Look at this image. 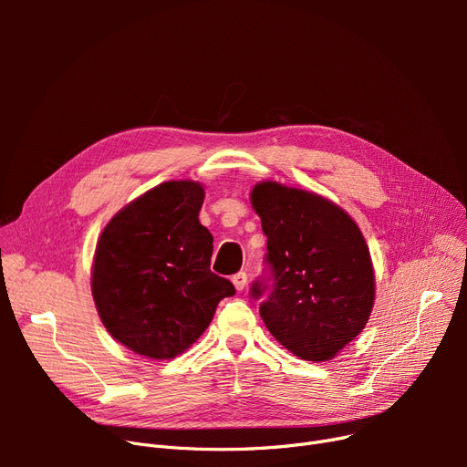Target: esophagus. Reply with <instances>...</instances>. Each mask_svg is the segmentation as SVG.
<instances>
[{"instance_id":"obj_1","label":"esophagus","mask_w":467,"mask_h":467,"mask_svg":"<svg viewBox=\"0 0 467 467\" xmlns=\"http://www.w3.org/2000/svg\"><path fill=\"white\" fill-rule=\"evenodd\" d=\"M233 284L236 287V291H242L244 287H246V284H248V275L246 273H236L233 276Z\"/></svg>"}]
</instances>
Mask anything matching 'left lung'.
I'll return each mask as SVG.
<instances>
[{"instance_id":"8db88e82","label":"left lung","mask_w":467,"mask_h":467,"mask_svg":"<svg viewBox=\"0 0 467 467\" xmlns=\"http://www.w3.org/2000/svg\"><path fill=\"white\" fill-rule=\"evenodd\" d=\"M266 234L273 291L261 303L266 329L306 361H329L369 322L375 268L356 221L312 191L259 182L250 194ZM266 285L255 282L254 299Z\"/></svg>"}]
</instances>
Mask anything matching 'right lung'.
I'll use <instances>...</instances> for the list:
<instances>
[{
  "label": "right lung",
  "mask_w": 467,
  "mask_h": 467,
  "mask_svg": "<svg viewBox=\"0 0 467 467\" xmlns=\"http://www.w3.org/2000/svg\"><path fill=\"white\" fill-rule=\"evenodd\" d=\"M204 187L164 182L120 208L96 242L92 299L108 333L129 350L170 359L210 326L234 285L210 271L213 236L201 225Z\"/></svg>",
  "instance_id": "add662e5"
}]
</instances>
